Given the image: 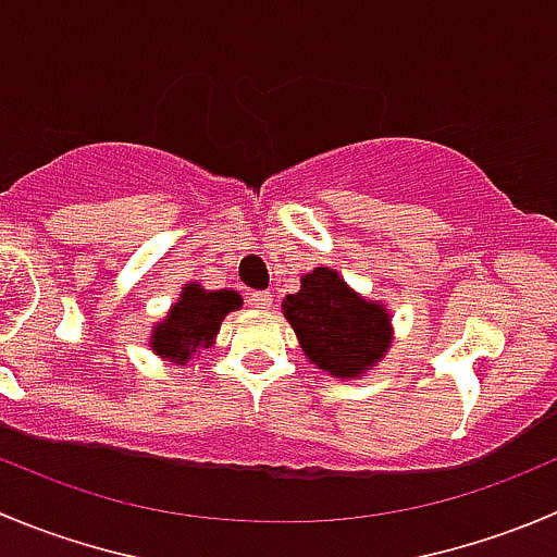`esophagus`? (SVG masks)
I'll list each match as a JSON object with an SVG mask.
<instances>
[{
  "label": "esophagus",
  "instance_id": "obj_1",
  "mask_svg": "<svg viewBox=\"0 0 557 557\" xmlns=\"http://www.w3.org/2000/svg\"><path fill=\"white\" fill-rule=\"evenodd\" d=\"M250 305L261 307V310L272 307V290H252V294H250Z\"/></svg>",
  "mask_w": 557,
  "mask_h": 557
}]
</instances>
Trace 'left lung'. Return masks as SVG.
<instances>
[{
	"label": "left lung",
	"mask_w": 557,
	"mask_h": 557,
	"mask_svg": "<svg viewBox=\"0 0 557 557\" xmlns=\"http://www.w3.org/2000/svg\"><path fill=\"white\" fill-rule=\"evenodd\" d=\"M283 312L307 359L337 377L370 370L392 343L388 312L354 294L326 267L301 277L299 294L285 296Z\"/></svg>",
	"instance_id": "left-lung-1"
}]
</instances>
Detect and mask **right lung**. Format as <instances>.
I'll return each instance as SVG.
<instances>
[{
    "instance_id": "obj_1",
    "label": "right lung",
    "mask_w": 557,
    "mask_h": 557,
    "mask_svg": "<svg viewBox=\"0 0 557 557\" xmlns=\"http://www.w3.org/2000/svg\"><path fill=\"white\" fill-rule=\"evenodd\" d=\"M236 307H242V296L236 290H203L201 285H187L182 299L171 307L169 318L154 329V354L185 364L198 348L212 343L220 321Z\"/></svg>"
}]
</instances>
